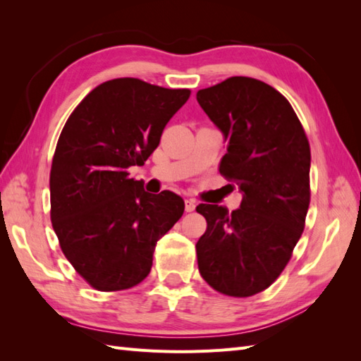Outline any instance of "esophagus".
Wrapping results in <instances>:
<instances>
[{
    "label": "esophagus",
    "mask_w": 361,
    "mask_h": 361,
    "mask_svg": "<svg viewBox=\"0 0 361 361\" xmlns=\"http://www.w3.org/2000/svg\"><path fill=\"white\" fill-rule=\"evenodd\" d=\"M195 206H197V203H195L194 198H186V200H185V209H186V212H192L195 209Z\"/></svg>",
    "instance_id": "34e87169"
}]
</instances>
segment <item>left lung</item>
Wrapping results in <instances>:
<instances>
[{
	"instance_id": "obj_1",
	"label": "left lung",
	"mask_w": 361,
	"mask_h": 361,
	"mask_svg": "<svg viewBox=\"0 0 361 361\" xmlns=\"http://www.w3.org/2000/svg\"><path fill=\"white\" fill-rule=\"evenodd\" d=\"M197 101L228 141L219 171L243 192L240 208L197 206L202 278L221 295L248 298L279 278L305 226L310 145L290 102L268 83L234 75Z\"/></svg>"
}]
</instances>
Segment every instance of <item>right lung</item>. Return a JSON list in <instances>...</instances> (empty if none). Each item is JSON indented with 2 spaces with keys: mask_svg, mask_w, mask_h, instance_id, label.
Wrapping results in <instances>:
<instances>
[{
  "mask_svg": "<svg viewBox=\"0 0 361 361\" xmlns=\"http://www.w3.org/2000/svg\"><path fill=\"white\" fill-rule=\"evenodd\" d=\"M189 96L133 78L106 80L60 133L49 175L52 228L74 270L99 291L147 278L157 242L185 212L180 195L145 192L128 167L147 161Z\"/></svg>",
  "mask_w": 361,
  "mask_h": 361,
  "instance_id": "1",
  "label": "right lung"
}]
</instances>
